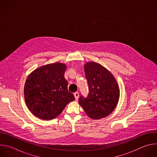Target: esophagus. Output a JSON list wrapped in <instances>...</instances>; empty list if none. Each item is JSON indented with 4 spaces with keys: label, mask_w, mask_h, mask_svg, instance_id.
I'll list each match as a JSON object with an SVG mask.
<instances>
[{
    "label": "esophagus",
    "mask_w": 157,
    "mask_h": 157,
    "mask_svg": "<svg viewBox=\"0 0 157 157\" xmlns=\"http://www.w3.org/2000/svg\"><path fill=\"white\" fill-rule=\"evenodd\" d=\"M74 95H75L76 100H77L78 99V98H79V93L78 92H76V93H74Z\"/></svg>",
    "instance_id": "obj_1"
}]
</instances>
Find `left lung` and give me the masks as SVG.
<instances>
[{"label":"left lung","instance_id":"left-lung-1","mask_svg":"<svg viewBox=\"0 0 157 157\" xmlns=\"http://www.w3.org/2000/svg\"><path fill=\"white\" fill-rule=\"evenodd\" d=\"M84 71L89 93L86 97L80 96L79 104L89 117L94 119L105 117L115 109L118 103L117 82L113 75L98 63L85 64Z\"/></svg>","mask_w":157,"mask_h":157}]
</instances>
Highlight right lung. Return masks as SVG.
<instances>
[{"label":"right lung","mask_w":157,"mask_h":157,"mask_svg":"<svg viewBox=\"0 0 157 157\" xmlns=\"http://www.w3.org/2000/svg\"><path fill=\"white\" fill-rule=\"evenodd\" d=\"M66 66L60 63L40 67L27 78L24 98L31 113L43 120H51L61 113L66 104L75 99L68 90L64 75Z\"/></svg>","instance_id":"add662e5"}]
</instances>
